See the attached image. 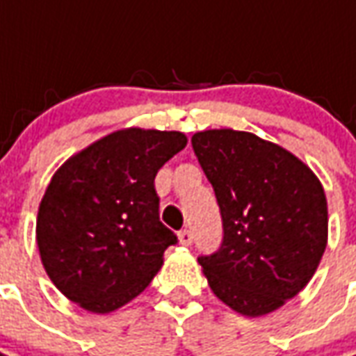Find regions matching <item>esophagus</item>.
Instances as JSON below:
<instances>
[{
    "mask_svg": "<svg viewBox=\"0 0 356 356\" xmlns=\"http://www.w3.org/2000/svg\"><path fill=\"white\" fill-rule=\"evenodd\" d=\"M179 242H181L183 246H191V244H193V232L183 229V231L179 232Z\"/></svg>",
    "mask_w": 356,
    "mask_h": 356,
    "instance_id": "obj_1",
    "label": "esophagus"
}]
</instances>
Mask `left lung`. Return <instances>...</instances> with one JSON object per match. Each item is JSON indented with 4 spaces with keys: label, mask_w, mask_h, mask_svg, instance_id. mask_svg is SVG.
I'll return each instance as SVG.
<instances>
[{
    "label": "left lung",
    "mask_w": 356,
    "mask_h": 356,
    "mask_svg": "<svg viewBox=\"0 0 356 356\" xmlns=\"http://www.w3.org/2000/svg\"><path fill=\"white\" fill-rule=\"evenodd\" d=\"M191 143L223 219L221 248L198 257L209 288L244 316L273 313L305 288L326 250L321 181L254 133L208 129Z\"/></svg>",
    "instance_id": "8db88e82"
}]
</instances>
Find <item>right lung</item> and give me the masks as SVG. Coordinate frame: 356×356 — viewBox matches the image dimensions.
<instances>
[{
    "label": "right lung",
    "mask_w": 356,
    "mask_h": 356,
    "mask_svg": "<svg viewBox=\"0 0 356 356\" xmlns=\"http://www.w3.org/2000/svg\"><path fill=\"white\" fill-rule=\"evenodd\" d=\"M185 133L129 127L68 158L43 194L35 240L51 282L91 313L147 288L177 236L160 221L154 177Z\"/></svg>",
    "instance_id": "right-lung-1"
}]
</instances>
